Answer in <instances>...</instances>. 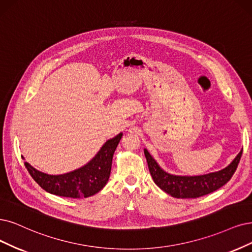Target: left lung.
<instances>
[{"instance_id": "left-lung-1", "label": "left lung", "mask_w": 252, "mask_h": 252, "mask_svg": "<svg viewBox=\"0 0 252 252\" xmlns=\"http://www.w3.org/2000/svg\"><path fill=\"white\" fill-rule=\"evenodd\" d=\"M242 150L224 169L198 176H179L165 172L146 150L144 155L148 169L158 187L175 198H197L218 190L224 186L235 173L240 162Z\"/></svg>"}]
</instances>
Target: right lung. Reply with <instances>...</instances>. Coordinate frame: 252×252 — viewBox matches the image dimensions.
Segmentation results:
<instances>
[{"instance_id": "1", "label": "right lung", "mask_w": 252, "mask_h": 252, "mask_svg": "<svg viewBox=\"0 0 252 252\" xmlns=\"http://www.w3.org/2000/svg\"><path fill=\"white\" fill-rule=\"evenodd\" d=\"M121 137L123 133L110 139L87 165L72 172L50 175L36 170L27 162L25 166L33 180L46 192L70 198L89 197L100 191L107 184L112 159Z\"/></svg>"}]
</instances>
